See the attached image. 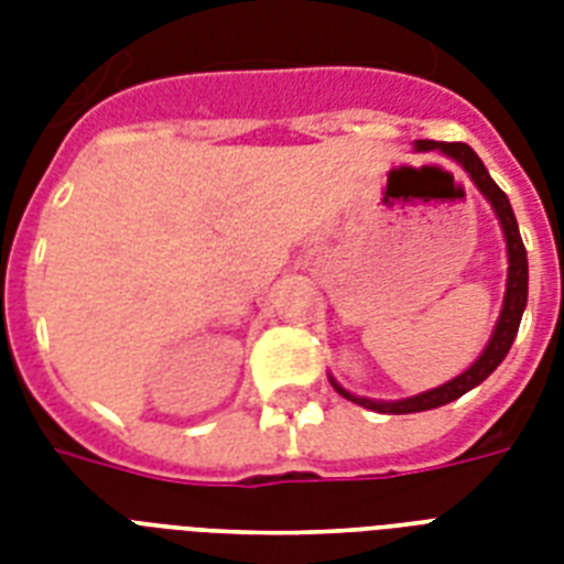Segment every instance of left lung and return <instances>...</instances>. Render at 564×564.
<instances>
[{
    "label": "left lung",
    "instance_id": "left-lung-1",
    "mask_svg": "<svg viewBox=\"0 0 564 564\" xmlns=\"http://www.w3.org/2000/svg\"><path fill=\"white\" fill-rule=\"evenodd\" d=\"M415 149H438L447 158H454L459 166H463L471 181L477 184L486 198H489L491 210L498 213L500 228H503V237H507V254H509V274H507V295H503V310H500L498 325H495V334H491L489 345H486V351L471 362V369H465L463 375L454 377V380H447V383L436 386V389H430V392L412 394V398H403V401H371V398H360V394H351L348 389L336 383L334 377H330V383L343 398L348 401L360 403L366 410L375 412H386V415H406V412H424V410H436V406H445V403L456 401V398H463L465 392H471L474 386H480L491 371L498 369L503 357L509 354L512 343H516L518 325H521V316H524L527 307V248L521 242V234H518V221L516 213H512V204H509L507 193L491 181L489 170L482 166V161L477 158L471 145L465 143H436V140H419Z\"/></svg>",
    "mask_w": 564,
    "mask_h": 564
}]
</instances>
